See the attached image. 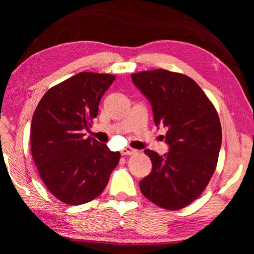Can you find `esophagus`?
<instances>
[{"label":"esophagus","instance_id":"esophagus-1","mask_svg":"<svg viewBox=\"0 0 254 254\" xmlns=\"http://www.w3.org/2000/svg\"><path fill=\"white\" fill-rule=\"evenodd\" d=\"M135 153H137V150L132 148V147H130V146H127V147L123 148V149L121 150V154H122V155H133V154H135Z\"/></svg>","mask_w":254,"mask_h":254}]
</instances>
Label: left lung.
Wrapping results in <instances>:
<instances>
[{
  "label": "left lung",
  "mask_w": 254,
  "mask_h": 254,
  "mask_svg": "<svg viewBox=\"0 0 254 254\" xmlns=\"http://www.w3.org/2000/svg\"><path fill=\"white\" fill-rule=\"evenodd\" d=\"M131 77L150 102L156 127H167L169 145L163 156L145 150L153 168L139 188L157 206L181 209L201 195L216 168L222 146L217 111L187 75L159 68Z\"/></svg>",
  "instance_id": "obj_1"
}]
</instances>
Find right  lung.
<instances>
[{
	"mask_svg": "<svg viewBox=\"0 0 254 254\" xmlns=\"http://www.w3.org/2000/svg\"><path fill=\"white\" fill-rule=\"evenodd\" d=\"M115 78L93 72L74 75L48 90L32 116L30 147L38 172L48 190L67 205L100 195L120 160V153L83 133Z\"/></svg>",
	"mask_w": 254,
	"mask_h": 254,
	"instance_id": "add662e5",
	"label": "right lung"
}]
</instances>
